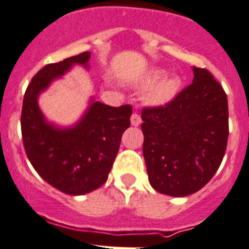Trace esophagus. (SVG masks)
Masks as SVG:
<instances>
[{
  "instance_id": "esophagus-1",
  "label": "esophagus",
  "mask_w": 249,
  "mask_h": 249,
  "mask_svg": "<svg viewBox=\"0 0 249 249\" xmlns=\"http://www.w3.org/2000/svg\"><path fill=\"white\" fill-rule=\"evenodd\" d=\"M130 122H131L132 126H139V125L141 124V122H142V120H141V117L139 115V114L134 113L131 115V118H130Z\"/></svg>"
}]
</instances>
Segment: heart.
Masks as SVG:
<instances>
[{
    "label": "heart",
    "instance_id": "1",
    "mask_svg": "<svg viewBox=\"0 0 249 249\" xmlns=\"http://www.w3.org/2000/svg\"><path fill=\"white\" fill-rule=\"evenodd\" d=\"M163 70L155 69L150 71L142 80V85L146 87L155 86L150 93V101L155 104H162L168 102L178 93L180 88V81L178 78H167Z\"/></svg>",
    "mask_w": 249,
    "mask_h": 249
}]
</instances>
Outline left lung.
I'll list each match as a JSON object with an SVG mask.
<instances>
[{"label": "left lung", "instance_id": "obj_1", "mask_svg": "<svg viewBox=\"0 0 249 249\" xmlns=\"http://www.w3.org/2000/svg\"><path fill=\"white\" fill-rule=\"evenodd\" d=\"M164 107L141 113L142 153L152 188L171 196L200 190L219 169L229 139L224 88L205 69Z\"/></svg>", "mask_w": 249, "mask_h": 249}]
</instances>
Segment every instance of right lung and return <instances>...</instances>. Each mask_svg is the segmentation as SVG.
<instances>
[{
    "label": "right lung",
    "instance_id": "1",
    "mask_svg": "<svg viewBox=\"0 0 249 249\" xmlns=\"http://www.w3.org/2000/svg\"><path fill=\"white\" fill-rule=\"evenodd\" d=\"M89 59L86 51L44 66L23 99L20 126L28 159L45 182L69 195L87 194L107 182L132 113L131 106L117 108L90 97L83 115L71 126H59L44 117L39 96L76 65L88 69Z\"/></svg>",
    "mask_w": 249,
    "mask_h": 249
}]
</instances>
